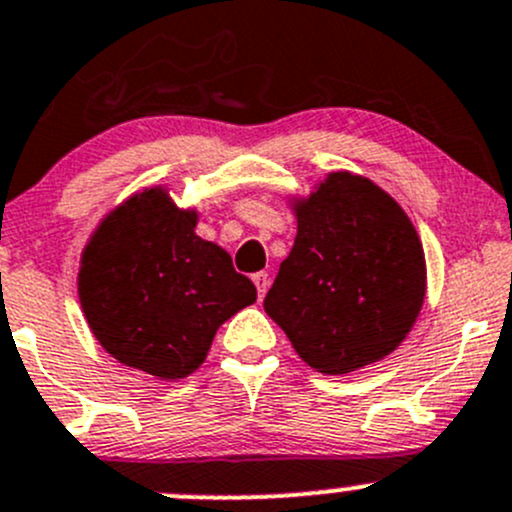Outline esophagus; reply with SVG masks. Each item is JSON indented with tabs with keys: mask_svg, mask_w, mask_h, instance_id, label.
<instances>
[{
	"mask_svg": "<svg viewBox=\"0 0 512 512\" xmlns=\"http://www.w3.org/2000/svg\"><path fill=\"white\" fill-rule=\"evenodd\" d=\"M252 282H255L257 287V297H265L267 289H270V275H267V272H257V275H252Z\"/></svg>",
	"mask_w": 512,
	"mask_h": 512,
	"instance_id": "esophagus-1",
	"label": "esophagus"
}]
</instances>
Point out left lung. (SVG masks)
Segmentation results:
<instances>
[{
  "label": "left lung",
  "instance_id": "left-lung-1",
  "mask_svg": "<svg viewBox=\"0 0 512 512\" xmlns=\"http://www.w3.org/2000/svg\"><path fill=\"white\" fill-rule=\"evenodd\" d=\"M297 237L265 297V312L322 374H349L394 352L426 294L416 227L391 195L332 173L297 203Z\"/></svg>",
  "mask_w": 512,
  "mask_h": 512
}]
</instances>
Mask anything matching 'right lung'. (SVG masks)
Returning a JSON list of instances; mask_svg holds the SVG:
<instances>
[{
  "mask_svg": "<svg viewBox=\"0 0 512 512\" xmlns=\"http://www.w3.org/2000/svg\"><path fill=\"white\" fill-rule=\"evenodd\" d=\"M195 223L165 190H143L98 225L81 257L79 297L94 337L113 359L158 379L193 374L220 324L257 299Z\"/></svg>",
  "mask_w": 512,
  "mask_h": 512,
  "instance_id": "add662e5",
  "label": "right lung"
}]
</instances>
